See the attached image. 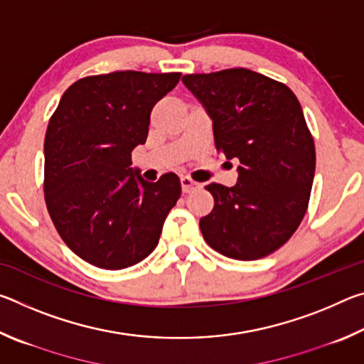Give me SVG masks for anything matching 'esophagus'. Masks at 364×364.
<instances>
[{"label": "esophagus", "mask_w": 364, "mask_h": 364, "mask_svg": "<svg viewBox=\"0 0 364 364\" xmlns=\"http://www.w3.org/2000/svg\"><path fill=\"white\" fill-rule=\"evenodd\" d=\"M199 186H200V184L197 183V181H194V180H191L189 176H181V189H183V193H191V191H194V189H197Z\"/></svg>", "instance_id": "34e87169"}]
</instances>
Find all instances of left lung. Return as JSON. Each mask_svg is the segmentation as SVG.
Masks as SVG:
<instances>
[{"label":"left lung","mask_w":364,"mask_h":364,"mask_svg":"<svg viewBox=\"0 0 364 364\" xmlns=\"http://www.w3.org/2000/svg\"><path fill=\"white\" fill-rule=\"evenodd\" d=\"M183 83L210 115L217 151L239 160L232 188L205 186L215 205L199 221L202 236L234 260L273 254L304 220L315 176V143L297 96L249 69L189 73Z\"/></svg>","instance_id":"1"}]
</instances>
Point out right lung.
<instances>
[{"label":"right lung","mask_w":364,"mask_h":364,"mask_svg":"<svg viewBox=\"0 0 364 364\" xmlns=\"http://www.w3.org/2000/svg\"><path fill=\"white\" fill-rule=\"evenodd\" d=\"M180 77L123 70L80 78L49 119L43 183L49 217L69 249L97 268L144 260L180 199L175 173L149 183L132 168L152 107Z\"/></svg>","instance_id":"right-lung-1"}]
</instances>
